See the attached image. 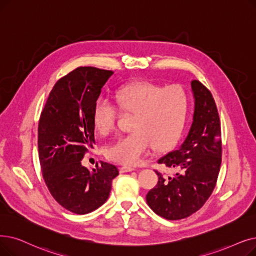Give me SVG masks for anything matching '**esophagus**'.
Here are the masks:
<instances>
[{
	"instance_id": "1",
	"label": "esophagus",
	"mask_w": 256,
	"mask_h": 256,
	"mask_svg": "<svg viewBox=\"0 0 256 256\" xmlns=\"http://www.w3.org/2000/svg\"><path fill=\"white\" fill-rule=\"evenodd\" d=\"M132 170H135V168H132V166H128V165H124L120 168L121 172H132Z\"/></svg>"
}]
</instances>
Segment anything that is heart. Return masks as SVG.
<instances>
[{
  "label": "heart",
  "instance_id": "obj_1",
  "mask_svg": "<svg viewBox=\"0 0 256 256\" xmlns=\"http://www.w3.org/2000/svg\"><path fill=\"white\" fill-rule=\"evenodd\" d=\"M117 102L124 113L135 114L132 132L106 148L108 158L120 164L136 165L154 148H165L180 135L185 120L188 96L181 86H164L136 82L121 88ZM119 108L108 98L99 99L94 112L97 130L104 136L117 128Z\"/></svg>",
  "mask_w": 256,
  "mask_h": 256
}]
</instances>
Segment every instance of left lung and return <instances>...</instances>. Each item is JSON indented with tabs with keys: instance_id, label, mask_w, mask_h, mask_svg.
Returning a JSON list of instances; mask_svg holds the SVG:
<instances>
[{
	"instance_id": "left-lung-1",
	"label": "left lung",
	"mask_w": 256,
	"mask_h": 256,
	"mask_svg": "<svg viewBox=\"0 0 256 256\" xmlns=\"http://www.w3.org/2000/svg\"><path fill=\"white\" fill-rule=\"evenodd\" d=\"M194 98L192 126L182 143L158 160L176 174L159 181L146 194L154 214L182 220L201 208L212 194L222 162L220 124L214 99L198 80L190 82Z\"/></svg>"
}]
</instances>
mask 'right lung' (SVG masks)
I'll return each mask as SVG.
<instances>
[{
  "mask_svg": "<svg viewBox=\"0 0 256 256\" xmlns=\"http://www.w3.org/2000/svg\"><path fill=\"white\" fill-rule=\"evenodd\" d=\"M113 71L80 66L54 84L38 122V158L42 176L60 205L77 214L106 203L115 165L100 162L90 170L82 164L94 148L96 102Z\"/></svg>",
  "mask_w": 256,
  "mask_h": 256,
  "instance_id": "obj_1",
  "label": "right lung"
}]
</instances>
